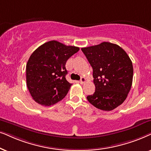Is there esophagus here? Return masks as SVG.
I'll return each instance as SVG.
<instances>
[{"mask_svg":"<svg viewBox=\"0 0 151 151\" xmlns=\"http://www.w3.org/2000/svg\"><path fill=\"white\" fill-rule=\"evenodd\" d=\"M86 78H85V77H82L81 79V80H80L79 83H81V84H83V83H85V82H86Z\"/></svg>","mask_w":151,"mask_h":151,"instance_id":"1","label":"esophagus"}]
</instances>
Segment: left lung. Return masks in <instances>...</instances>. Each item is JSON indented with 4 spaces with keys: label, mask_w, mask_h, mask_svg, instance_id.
<instances>
[{
    "label": "left lung",
    "mask_w": 151,
    "mask_h": 151,
    "mask_svg": "<svg viewBox=\"0 0 151 151\" xmlns=\"http://www.w3.org/2000/svg\"><path fill=\"white\" fill-rule=\"evenodd\" d=\"M81 50L93 69L95 85V92L87 96L88 101L98 109L114 110L125 101L131 88V60L121 47L109 42Z\"/></svg>",
    "instance_id": "left-lung-1"
}]
</instances>
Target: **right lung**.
<instances>
[{"label":"right lung","mask_w":151,"mask_h":151,"mask_svg":"<svg viewBox=\"0 0 151 151\" xmlns=\"http://www.w3.org/2000/svg\"><path fill=\"white\" fill-rule=\"evenodd\" d=\"M79 50L75 46L51 41L39 46L26 65V81L33 99L50 106L63 99L72 83L65 79L68 59Z\"/></svg>","instance_id":"right-lung-1"}]
</instances>
